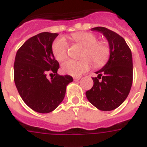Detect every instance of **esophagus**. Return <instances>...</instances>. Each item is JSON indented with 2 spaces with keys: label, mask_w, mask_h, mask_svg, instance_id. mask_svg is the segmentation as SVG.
Instances as JSON below:
<instances>
[{
  "label": "esophagus",
  "mask_w": 147,
  "mask_h": 147,
  "mask_svg": "<svg viewBox=\"0 0 147 147\" xmlns=\"http://www.w3.org/2000/svg\"><path fill=\"white\" fill-rule=\"evenodd\" d=\"M74 80L75 81H78V80H80V78H81V77H74Z\"/></svg>",
  "instance_id": "obj_1"
}]
</instances>
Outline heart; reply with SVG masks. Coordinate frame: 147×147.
Segmentation results:
<instances>
[{
	"mask_svg": "<svg viewBox=\"0 0 147 147\" xmlns=\"http://www.w3.org/2000/svg\"><path fill=\"white\" fill-rule=\"evenodd\" d=\"M71 40L76 44L84 47L82 53L83 59L68 60L61 65L62 72L71 76H80L92 67V61L96 67L103 66L108 61L110 56V48L109 44L104 41H97L96 34L81 31L72 34ZM51 51L55 59L62 61L68 57V44L63 38H59L54 41L51 45Z\"/></svg>",
	"mask_w": 147,
	"mask_h": 147,
	"instance_id": "obj_1",
	"label": "heart"
}]
</instances>
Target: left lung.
<instances>
[{"instance_id": "1", "label": "left lung", "mask_w": 147, "mask_h": 147, "mask_svg": "<svg viewBox=\"0 0 147 147\" xmlns=\"http://www.w3.org/2000/svg\"><path fill=\"white\" fill-rule=\"evenodd\" d=\"M108 40L110 56L108 62L96 72L93 86L86 92L88 100L102 111H111L120 106L128 96L133 83V58L126 41L104 27L92 28Z\"/></svg>"}]
</instances>
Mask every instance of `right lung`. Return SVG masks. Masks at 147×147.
I'll use <instances>...</instances> for the list:
<instances>
[{
    "mask_svg": "<svg viewBox=\"0 0 147 147\" xmlns=\"http://www.w3.org/2000/svg\"><path fill=\"white\" fill-rule=\"evenodd\" d=\"M59 35L42 32L31 37L18 50L14 64V79L21 98L31 109L49 113L65 98L66 86L73 81L69 75L57 73L59 64L55 59L51 45ZM48 72L55 76L48 80Z\"/></svg>",
    "mask_w": 147,
    "mask_h": 147,
    "instance_id": "obj_1",
    "label": "right lung"
}]
</instances>
